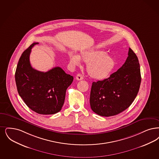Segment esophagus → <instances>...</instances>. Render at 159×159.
Returning <instances> with one entry per match:
<instances>
[{"label": "esophagus", "mask_w": 159, "mask_h": 159, "mask_svg": "<svg viewBox=\"0 0 159 159\" xmlns=\"http://www.w3.org/2000/svg\"><path fill=\"white\" fill-rule=\"evenodd\" d=\"M76 79L77 80H83V76L81 74L79 73V74H77V75L76 77Z\"/></svg>", "instance_id": "esophagus-1"}]
</instances>
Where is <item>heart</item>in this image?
Returning <instances> with one entry per match:
<instances>
[{"label": "heart", "instance_id": "heart-1", "mask_svg": "<svg viewBox=\"0 0 159 159\" xmlns=\"http://www.w3.org/2000/svg\"><path fill=\"white\" fill-rule=\"evenodd\" d=\"M70 63L73 66L80 64V59L88 64L87 71L89 76L96 80H103L109 75L115 66L114 57L102 50L84 51L79 56L69 54Z\"/></svg>", "mask_w": 159, "mask_h": 159}]
</instances>
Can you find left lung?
Returning a JSON list of instances; mask_svg holds the SVG:
<instances>
[{"instance_id":"8db88e82","label":"left lung","mask_w":159,"mask_h":159,"mask_svg":"<svg viewBox=\"0 0 159 159\" xmlns=\"http://www.w3.org/2000/svg\"><path fill=\"white\" fill-rule=\"evenodd\" d=\"M125 62L107 79L92 83L90 95L92 110L102 116L118 114L136 98L141 83L138 57L130 48Z\"/></svg>"}]
</instances>
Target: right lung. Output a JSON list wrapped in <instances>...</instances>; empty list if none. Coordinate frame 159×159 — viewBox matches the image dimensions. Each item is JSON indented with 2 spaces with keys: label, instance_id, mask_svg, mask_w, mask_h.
<instances>
[{
  "label": "right lung",
  "instance_id": "obj_1",
  "mask_svg": "<svg viewBox=\"0 0 159 159\" xmlns=\"http://www.w3.org/2000/svg\"><path fill=\"white\" fill-rule=\"evenodd\" d=\"M34 43L24 51L15 71V82L19 96L26 105L39 114H54L63 105L67 88L73 77L56 67L47 72L33 69L30 61Z\"/></svg>",
  "mask_w": 159,
  "mask_h": 159
}]
</instances>
